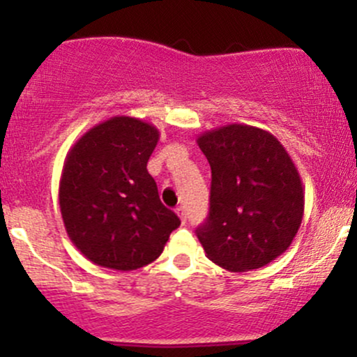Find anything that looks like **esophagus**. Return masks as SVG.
<instances>
[{
	"label": "esophagus",
	"mask_w": 357,
	"mask_h": 357,
	"mask_svg": "<svg viewBox=\"0 0 357 357\" xmlns=\"http://www.w3.org/2000/svg\"><path fill=\"white\" fill-rule=\"evenodd\" d=\"M176 213H178V216H179V220H181V223H183V225L186 223V218H188V216H186V210H184L183 206H179V208H176Z\"/></svg>",
	"instance_id": "1"
}]
</instances>
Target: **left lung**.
Listing matches in <instances>:
<instances>
[{"label": "left lung", "mask_w": 357, "mask_h": 357, "mask_svg": "<svg viewBox=\"0 0 357 357\" xmlns=\"http://www.w3.org/2000/svg\"><path fill=\"white\" fill-rule=\"evenodd\" d=\"M211 167L210 215L196 230L213 264L230 272L265 267L290 247L304 216L292 158L268 130L228 124L196 139Z\"/></svg>", "instance_id": "1"}]
</instances>
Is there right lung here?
I'll return each instance as SVG.
<instances>
[{"mask_svg": "<svg viewBox=\"0 0 357 357\" xmlns=\"http://www.w3.org/2000/svg\"><path fill=\"white\" fill-rule=\"evenodd\" d=\"M158 141L153 124L116 116L68 151L59 188L61 218L68 238L92 264L121 272L149 265L181 225L147 173Z\"/></svg>", "mask_w": 357, "mask_h": 357, "instance_id": "obj_1", "label": "right lung"}]
</instances>
